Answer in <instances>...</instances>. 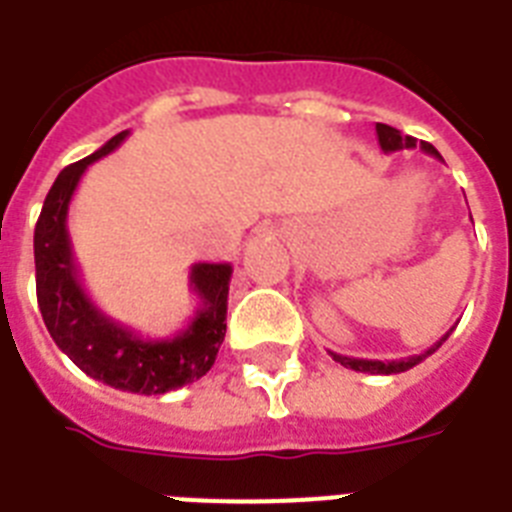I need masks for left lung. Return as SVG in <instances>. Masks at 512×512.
Returning <instances> with one entry per match:
<instances>
[{
    "label": "left lung",
    "mask_w": 512,
    "mask_h": 512,
    "mask_svg": "<svg viewBox=\"0 0 512 512\" xmlns=\"http://www.w3.org/2000/svg\"><path fill=\"white\" fill-rule=\"evenodd\" d=\"M377 140H380V148L385 151V154H390V151H401V148H414L417 146V140L409 138V135H401V132L396 130V127H388V124H377ZM420 148L425 151V154L436 156V159H441V154H438L436 148L430 146V143H420ZM454 329V327H452ZM452 329L446 332L444 337L438 342H433L428 350H422L420 356H409V358H398V361H372V358H353V356H340V353H335V350H329V356L335 358L337 364H342L345 369H356V372H369V374H398V372H406V369H412V366H417L420 361H425V358L430 356V353H436L441 345L446 342V337L452 335Z\"/></svg>",
    "instance_id": "left-lung-1"
}]
</instances>
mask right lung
<instances>
[{"instance_id":"add662e5","label":"right lung","mask_w":512,"mask_h":512,"mask_svg":"<svg viewBox=\"0 0 512 512\" xmlns=\"http://www.w3.org/2000/svg\"><path fill=\"white\" fill-rule=\"evenodd\" d=\"M130 130L119 132L106 146L76 164H68L52 183L34 231L36 300L44 327L63 353L92 380L116 390L162 396L183 388L212 369L225 340L231 263L191 265V289L201 308L191 324L167 340L135 335L130 327L100 311L84 292L68 239V204L84 170L122 146Z\"/></svg>"}]
</instances>
